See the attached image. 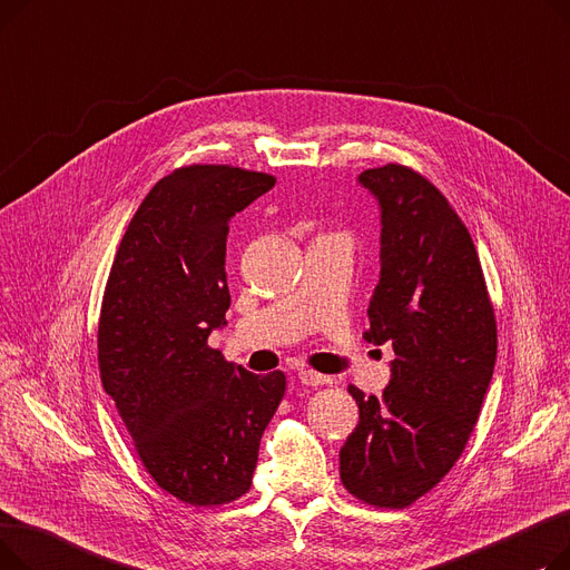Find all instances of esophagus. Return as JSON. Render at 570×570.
Masks as SVG:
<instances>
[{
    "mask_svg": "<svg viewBox=\"0 0 570 570\" xmlns=\"http://www.w3.org/2000/svg\"><path fill=\"white\" fill-rule=\"evenodd\" d=\"M297 379H301V383L305 385H323V383H331V376H323L314 370H301L297 372Z\"/></svg>",
    "mask_w": 570,
    "mask_h": 570,
    "instance_id": "1",
    "label": "esophagus"
}]
</instances>
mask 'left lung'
Instances as JSON below:
<instances>
[{
  "label": "left lung",
  "mask_w": 570,
  "mask_h": 570,
  "mask_svg": "<svg viewBox=\"0 0 570 570\" xmlns=\"http://www.w3.org/2000/svg\"><path fill=\"white\" fill-rule=\"evenodd\" d=\"M381 205V279L372 344L391 342L381 397L348 385L361 423L340 451L342 483L374 508H409L455 466L497 363V318L475 245L425 175L385 164L361 173Z\"/></svg>",
  "instance_id": "8db88e82"
}]
</instances>
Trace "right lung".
Here are the masks:
<instances>
[{
	"label": "right lung",
	"instance_id": "1",
	"mask_svg": "<svg viewBox=\"0 0 570 570\" xmlns=\"http://www.w3.org/2000/svg\"><path fill=\"white\" fill-rule=\"evenodd\" d=\"M228 164L175 168L149 189L117 247L99 316V372L155 483L196 508L249 492L284 372L254 376L207 344L226 323V235L275 187Z\"/></svg>",
	"mask_w": 570,
	"mask_h": 570
}]
</instances>
